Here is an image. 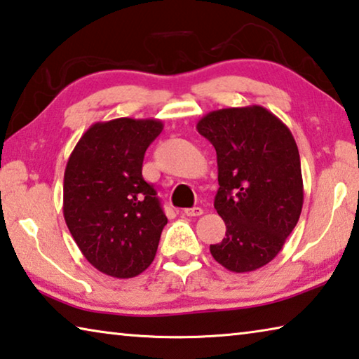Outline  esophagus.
I'll return each mask as SVG.
<instances>
[{
	"label": "esophagus",
	"mask_w": 359,
	"mask_h": 359,
	"mask_svg": "<svg viewBox=\"0 0 359 359\" xmlns=\"http://www.w3.org/2000/svg\"><path fill=\"white\" fill-rule=\"evenodd\" d=\"M203 209L201 208H191V209H185L184 210V215H187V217H199V215H203Z\"/></svg>",
	"instance_id": "obj_1"
}]
</instances>
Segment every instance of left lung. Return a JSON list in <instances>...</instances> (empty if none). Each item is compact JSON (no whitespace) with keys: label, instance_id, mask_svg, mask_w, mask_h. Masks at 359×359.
Wrapping results in <instances>:
<instances>
[{"label":"left lung","instance_id":"left-lung-1","mask_svg":"<svg viewBox=\"0 0 359 359\" xmlns=\"http://www.w3.org/2000/svg\"><path fill=\"white\" fill-rule=\"evenodd\" d=\"M196 130L217 151L215 209L226 224L217 263L252 272L274 259L299 220L304 203L299 150L283 121L263 106L205 114Z\"/></svg>","mask_w":359,"mask_h":359}]
</instances>
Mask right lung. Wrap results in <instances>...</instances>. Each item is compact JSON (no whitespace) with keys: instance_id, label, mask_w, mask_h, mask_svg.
<instances>
[{"instance_id":"1","label":"right lung","mask_w":359,"mask_h":359,"mask_svg":"<svg viewBox=\"0 0 359 359\" xmlns=\"http://www.w3.org/2000/svg\"><path fill=\"white\" fill-rule=\"evenodd\" d=\"M161 131L156 118L96 121L66 163L65 222L83 257L106 276L136 277L156 255L168 218L142 177V161Z\"/></svg>"}]
</instances>
